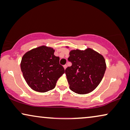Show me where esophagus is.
<instances>
[{
    "instance_id": "34e87169",
    "label": "esophagus",
    "mask_w": 130,
    "mask_h": 130,
    "mask_svg": "<svg viewBox=\"0 0 130 130\" xmlns=\"http://www.w3.org/2000/svg\"><path fill=\"white\" fill-rule=\"evenodd\" d=\"M63 67H64V69H66V67H67V65H64L63 66Z\"/></svg>"
}]
</instances>
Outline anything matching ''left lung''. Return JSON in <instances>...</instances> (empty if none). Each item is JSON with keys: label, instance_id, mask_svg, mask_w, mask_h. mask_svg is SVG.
Here are the masks:
<instances>
[{"label": "left lung", "instance_id": "1", "mask_svg": "<svg viewBox=\"0 0 130 130\" xmlns=\"http://www.w3.org/2000/svg\"><path fill=\"white\" fill-rule=\"evenodd\" d=\"M68 60L72 66L65 70L70 89L78 94L93 91L102 80L106 66L103 56L88 48L85 50H73Z\"/></svg>", "mask_w": 130, "mask_h": 130}]
</instances>
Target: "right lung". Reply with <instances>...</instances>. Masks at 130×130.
<instances>
[{"mask_svg": "<svg viewBox=\"0 0 130 130\" xmlns=\"http://www.w3.org/2000/svg\"><path fill=\"white\" fill-rule=\"evenodd\" d=\"M54 50L42 45L26 52L22 58L21 69L25 80L32 89L46 92L56 86L65 70L60 64Z\"/></svg>", "mask_w": 130, "mask_h": 130, "instance_id": "obj_1", "label": "right lung"}]
</instances>
